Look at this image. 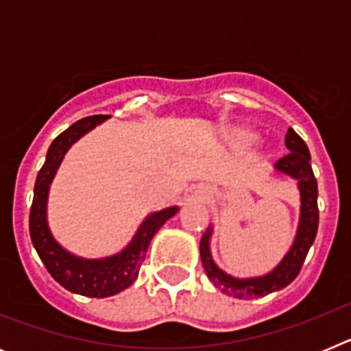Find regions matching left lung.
Returning <instances> with one entry per match:
<instances>
[{
  "instance_id": "1",
  "label": "left lung",
  "mask_w": 351,
  "mask_h": 351,
  "mask_svg": "<svg viewBox=\"0 0 351 351\" xmlns=\"http://www.w3.org/2000/svg\"><path fill=\"white\" fill-rule=\"evenodd\" d=\"M285 144L288 147V153L276 161V169L299 181L300 198H302L300 225L295 243L287 253L283 262L271 274L255 278V280H235L216 267V263L210 258V230L207 228L206 234L200 239V258L214 287L219 288L226 295L237 297V299H256V297L269 295L272 291L288 287L299 276L309 247L315 243L316 230H318V184H316V178L311 169L309 149L293 128H288Z\"/></svg>"
}]
</instances>
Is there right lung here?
Masks as SVG:
<instances>
[{
    "label": "right lung",
    "mask_w": 351,
    "mask_h": 351,
    "mask_svg": "<svg viewBox=\"0 0 351 351\" xmlns=\"http://www.w3.org/2000/svg\"><path fill=\"white\" fill-rule=\"evenodd\" d=\"M107 117L108 116L82 117L52 141L45 163L36 176L35 195H33V204H31L29 210L31 241H33V246H35L36 253H38L40 260L43 262L49 274L66 290L86 297H110L128 288L133 281L137 280L138 269L145 260L151 239L154 237V234L160 230L167 219H170L173 214L178 213V207H169V209L151 214L142 223L137 235L133 237V241L125 251L104 260L77 258V256L66 253L52 239L47 226V218H45L49 184H51L68 147L77 138L82 137L84 133H88L96 125H100L101 121H105Z\"/></svg>",
    "instance_id": "right-lung-1"
}]
</instances>
